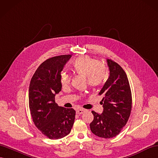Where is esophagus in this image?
<instances>
[{
	"label": "esophagus",
	"mask_w": 158,
	"mask_h": 158,
	"mask_svg": "<svg viewBox=\"0 0 158 158\" xmlns=\"http://www.w3.org/2000/svg\"><path fill=\"white\" fill-rule=\"evenodd\" d=\"M84 111H85V110L84 109H78L76 110V113L78 114H82Z\"/></svg>",
	"instance_id": "34e87169"
}]
</instances>
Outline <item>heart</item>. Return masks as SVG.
<instances>
[{
  "mask_svg": "<svg viewBox=\"0 0 158 158\" xmlns=\"http://www.w3.org/2000/svg\"><path fill=\"white\" fill-rule=\"evenodd\" d=\"M72 69L77 74L85 76L87 83L90 86H97L105 81L108 70L105 65L88 56H80L72 62ZM60 82L63 86L70 82V76L66 72L60 74Z\"/></svg>",
  "mask_w": 158,
  "mask_h": 158,
  "instance_id": "1",
  "label": "heart"
}]
</instances>
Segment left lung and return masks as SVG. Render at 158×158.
Wrapping results in <instances>:
<instances>
[{
    "label": "left lung",
    "instance_id": "left-lung-1",
    "mask_svg": "<svg viewBox=\"0 0 158 158\" xmlns=\"http://www.w3.org/2000/svg\"><path fill=\"white\" fill-rule=\"evenodd\" d=\"M110 76L98 93L103 98V112L92 110L94 120L90 124L92 133L109 139L121 132L127 124L132 108V96L125 72L112 60H107Z\"/></svg>",
    "mask_w": 158,
    "mask_h": 158
}]
</instances>
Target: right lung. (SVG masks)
Here are the masks:
<instances>
[{"label":"right lung","instance_id":"add662e5","mask_svg":"<svg viewBox=\"0 0 158 158\" xmlns=\"http://www.w3.org/2000/svg\"><path fill=\"white\" fill-rule=\"evenodd\" d=\"M71 55L46 60L33 74L29 89V105L36 127L50 139L63 138L70 133L76 111L59 106L55 96L61 90L60 73Z\"/></svg>","mask_w":158,"mask_h":158}]
</instances>
